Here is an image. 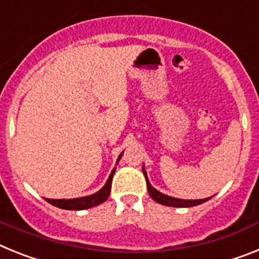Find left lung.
<instances>
[{
	"mask_svg": "<svg viewBox=\"0 0 259 259\" xmlns=\"http://www.w3.org/2000/svg\"><path fill=\"white\" fill-rule=\"evenodd\" d=\"M143 173H145L146 181H147V190L150 197L156 201L157 203L164 204V206H170V207H193V206H198V204L203 203V202L208 201L210 198H204V199H180V198H173L169 195H165L163 193H160L159 190H156L155 188H152L150 181L147 179V173H146L145 167L142 168Z\"/></svg>",
	"mask_w": 259,
	"mask_h": 259,
	"instance_id": "obj_1",
	"label": "left lung"
}]
</instances>
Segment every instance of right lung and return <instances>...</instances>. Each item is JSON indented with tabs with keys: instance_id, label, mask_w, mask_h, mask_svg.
<instances>
[{
	"instance_id": "add662e5",
	"label": "right lung",
	"mask_w": 259,
	"mask_h": 259,
	"mask_svg": "<svg viewBox=\"0 0 259 259\" xmlns=\"http://www.w3.org/2000/svg\"><path fill=\"white\" fill-rule=\"evenodd\" d=\"M121 156H122V154L118 156L117 163H118V160L121 159ZM114 170H116V168H113V170L111 172L105 185L103 186L98 193H95V194L87 195V197L73 198V199H48V198H46L47 202H49V203L53 204V206H56V207L58 208H64V210H86V208L98 206V204L107 201L109 194H111V185Z\"/></svg>"
}]
</instances>
